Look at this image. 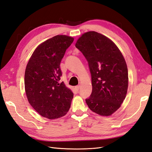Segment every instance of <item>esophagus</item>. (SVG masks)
<instances>
[{"label":"esophagus","instance_id":"34e87169","mask_svg":"<svg viewBox=\"0 0 152 152\" xmlns=\"http://www.w3.org/2000/svg\"><path fill=\"white\" fill-rule=\"evenodd\" d=\"M75 90H76L77 91H79V89H80V86H75Z\"/></svg>","mask_w":152,"mask_h":152}]
</instances>
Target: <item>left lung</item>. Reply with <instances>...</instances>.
Masks as SVG:
<instances>
[{
    "label": "left lung",
    "instance_id": "8db88e82",
    "mask_svg": "<svg viewBox=\"0 0 152 152\" xmlns=\"http://www.w3.org/2000/svg\"><path fill=\"white\" fill-rule=\"evenodd\" d=\"M75 47L88 62L93 90L86 102L92 111L109 116L121 107L128 88V70L115 43L94 31L84 34Z\"/></svg>",
    "mask_w": 152,
    "mask_h": 152
}]
</instances>
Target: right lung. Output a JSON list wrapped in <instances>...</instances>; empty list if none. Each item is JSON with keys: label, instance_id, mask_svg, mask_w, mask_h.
Listing matches in <instances>:
<instances>
[{"label": "right lung", "instance_id": "obj_1", "mask_svg": "<svg viewBox=\"0 0 152 152\" xmlns=\"http://www.w3.org/2000/svg\"><path fill=\"white\" fill-rule=\"evenodd\" d=\"M66 35H56L40 44L27 64L25 88L29 103L40 115L49 119L61 117L70 108L73 94L60 82V63L73 42Z\"/></svg>", "mask_w": 152, "mask_h": 152}]
</instances>
